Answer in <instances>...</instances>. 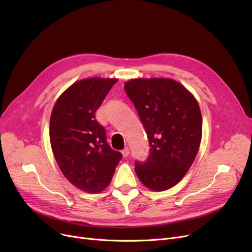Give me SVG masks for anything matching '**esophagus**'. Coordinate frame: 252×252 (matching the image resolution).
Wrapping results in <instances>:
<instances>
[{"mask_svg": "<svg viewBox=\"0 0 252 252\" xmlns=\"http://www.w3.org/2000/svg\"><path fill=\"white\" fill-rule=\"evenodd\" d=\"M122 153H123V156L126 158V157H127L128 154H129V149H128V148H125V149L122 151Z\"/></svg>", "mask_w": 252, "mask_h": 252, "instance_id": "1", "label": "esophagus"}]
</instances>
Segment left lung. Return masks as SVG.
<instances>
[{
    "mask_svg": "<svg viewBox=\"0 0 252 252\" xmlns=\"http://www.w3.org/2000/svg\"><path fill=\"white\" fill-rule=\"evenodd\" d=\"M146 131L150 155L136 161L139 180L152 191L177 185L199 150L202 117L191 93L169 78H135L125 85Z\"/></svg>",
    "mask_w": 252,
    "mask_h": 252,
    "instance_id": "1",
    "label": "left lung"
}]
</instances>
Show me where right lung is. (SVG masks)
<instances>
[{
    "mask_svg": "<svg viewBox=\"0 0 252 252\" xmlns=\"http://www.w3.org/2000/svg\"><path fill=\"white\" fill-rule=\"evenodd\" d=\"M116 78L92 77L71 85L56 101L50 118L53 154L64 177L78 189L98 193L108 186L121 161L95 117Z\"/></svg>",
    "mask_w": 252,
    "mask_h": 252,
    "instance_id": "obj_1",
    "label": "right lung"
}]
</instances>
